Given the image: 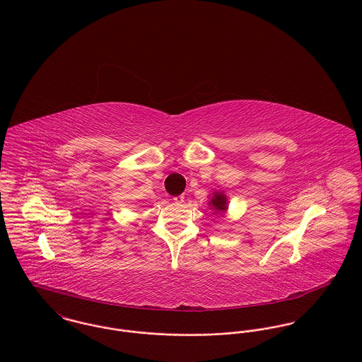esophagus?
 Masks as SVG:
<instances>
[{"instance_id":"1","label":"esophagus","mask_w":362,"mask_h":362,"mask_svg":"<svg viewBox=\"0 0 362 362\" xmlns=\"http://www.w3.org/2000/svg\"><path fill=\"white\" fill-rule=\"evenodd\" d=\"M173 201H174L175 204H182V202H184V195H178V197H174V198H173Z\"/></svg>"}]
</instances>
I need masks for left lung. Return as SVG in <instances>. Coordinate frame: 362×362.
I'll list each match as a JSON object with an SVG mask.
<instances>
[{
    "label": "left lung",
    "mask_w": 362,
    "mask_h": 362,
    "mask_svg": "<svg viewBox=\"0 0 362 362\" xmlns=\"http://www.w3.org/2000/svg\"><path fill=\"white\" fill-rule=\"evenodd\" d=\"M210 204L216 209V211L223 213L227 209V198H226V195L223 192H214Z\"/></svg>",
    "instance_id": "left-lung-1"
}]
</instances>
